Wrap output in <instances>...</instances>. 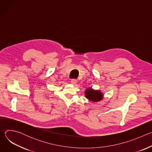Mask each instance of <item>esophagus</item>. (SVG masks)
<instances>
[{"instance_id":"1","label":"esophagus","mask_w":152,"mask_h":152,"mask_svg":"<svg viewBox=\"0 0 152 152\" xmlns=\"http://www.w3.org/2000/svg\"><path fill=\"white\" fill-rule=\"evenodd\" d=\"M77 82V80L76 79H73L71 80V83L72 84H76Z\"/></svg>"}]
</instances>
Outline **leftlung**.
Masks as SVG:
<instances>
[{
    "label": "left lung",
    "mask_w": 152,
    "mask_h": 152,
    "mask_svg": "<svg viewBox=\"0 0 152 152\" xmlns=\"http://www.w3.org/2000/svg\"><path fill=\"white\" fill-rule=\"evenodd\" d=\"M85 94L86 98L93 102L100 101L103 97V95L100 91H94L91 88L86 89Z\"/></svg>",
    "instance_id": "obj_1"
}]
</instances>
